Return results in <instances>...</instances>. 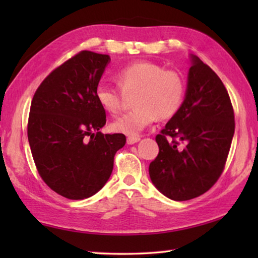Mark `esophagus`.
Here are the masks:
<instances>
[{
	"mask_svg": "<svg viewBox=\"0 0 258 258\" xmlns=\"http://www.w3.org/2000/svg\"><path fill=\"white\" fill-rule=\"evenodd\" d=\"M140 138L139 135H130V137H127V143L128 145H134V143H137L140 141Z\"/></svg>",
	"mask_w": 258,
	"mask_h": 258,
	"instance_id": "34e87169",
	"label": "esophagus"
}]
</instances>
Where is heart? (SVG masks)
I'll use <instances>...</instances> for the list:
<instances>
[{
    "mask_svg": "<svg viewBox=\"0 0 258 258\" xmlns=\"http://www.w3.org/2000/svg\"><path fill=\"white\" fill-rule=\"evenodd\" d=\"M119 89L99 84L95 97L104 111L117 115L123 109L125 97H132V111L119 117L111 125L115 132L139 134L159 119L172 118L180 111L185 97V80L174 69H165L155 62H135L116 73Z\"/></svg>",
    "mask_w": 258,
    "mask_h": 258,
    "instance_id": "1",
    "label": "heart"
}]
</instances>
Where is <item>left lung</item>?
<instances>
[{
	"instance_id": "left-lung-1",
	"label": "left lung",
	"mask_w": 258,
	"mask_h": 258,
	"mask_svg": "<svg viewBox=\"0 0 258 258\" xmlns=\"http://www.w3.org/2000/svg\"><path fill=\"white\" fill-rule=\"evenodd\" d=\"M234 126L224 84L194 55L180 111L156 135L159 152L149 165L155 186L176 202L207 192L224 171ZM181 143L185 146L181 147Z\"/></svg>"
}]
</instances>
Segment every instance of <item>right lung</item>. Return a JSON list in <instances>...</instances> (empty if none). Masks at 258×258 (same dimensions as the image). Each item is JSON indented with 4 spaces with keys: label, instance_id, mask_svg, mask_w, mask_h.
<instances>
[{
    "label": "right lung",
    "instance_id": "add662e5",
    "mask_svg": "<svg viewBox=\"0 0 258 258\" xmlns=\"http://www.w3.org/2000/svg\"><path fill=\"white\" fill-rule=\"evenodd\" d=\"M109 55L81 51L53 69L35 92L27 135L34 163L50 189L72 200L97 194L110 177L124 134H103L106 111L95 89Z\"/></svg>",
    "mask_w": 258,
    "mask_h": 258
}]
</instances>
